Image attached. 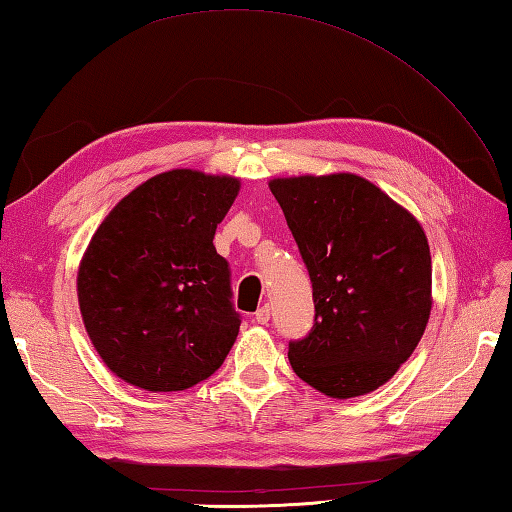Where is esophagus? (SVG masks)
Here are the masks:
<instances>
[{
    "label": "esophagus",
    "mask_w": 512,
    "mask_h": 512,
    "mask_svg": "<svg viewBox=\"0 0 512 512\" xmlns=\"http://www.w3.org/2000/svg\"><path fill=\"white\" fill-rule=\"evenodd\" d=\"M268 319H270V306L264 304V306L259 308L257 313H255V322H257V324H268Z\"/></svg>",
    "instance_id": "esophagus-1"
}]
</instances>
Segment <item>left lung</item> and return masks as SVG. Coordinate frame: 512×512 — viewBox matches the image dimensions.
Returning <instances> with one entry per match:
<instances>
[{
  "mask_svg": "<svg viewBox=\"0 0 512 512\" xmlns=\"http://www.w3.org/2000/svg\"><path fill=\"white\" fill-rule=\"evenodd\" d=\"M313 282L315 326L288 344L299 379L333 399L368 395L413 355L433 308L422 224L355 173L268 182Z\"/></svg>",
  "mask_w": 512,
  "mask_h": 512,
  "instance_id": "8db88e82",
  "label": "left lung"
}]
</instances>
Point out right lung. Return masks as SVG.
<instances>
[{"instance_id": "right-lung-1", "label": "right lung", "mask_w": 512, "mask_h": 512, "mask_svg": "<svg viewBox=\"0 0 512 512\" xmlns=\"http://www.w3.org/2000/svg\"><path fill=\"white\" fill-rule=\"evenodd\" d=\"M242 182L173 168L119 199L90 237L77 299L97 355L122 382L173 393L210 377L239 333L213 237Z\"/></svg>"}]
</instances>
